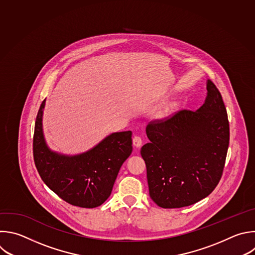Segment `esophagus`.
I'll use <instances>...</instances> for the list:
<instances>
[{
    "label": "esophagus",
    "mask_w": 255,
    "mask_h": 255,
    "mask_svg": "<svg viewBox=\"0 0 255 255\" xmlns=\"http://www.w3.org/2000/svg\"><path fill=\"white\" fill-rule=\"evenodd\" d=\"M142 139H141V137H139V136H135L134 138H133V145L135 146V147H137V148H139V147H141L142 146Z\"/></svg>",
    "instance_id": "obj_1"
}]
</instances>
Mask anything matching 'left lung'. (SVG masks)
<instances>
[{
    "instance_id": "left-lung-1",
    "label": "left lung",
    "mask_w": 255,
    "mask_h": 255,
    "mask_svg": "<svg viewBox=\"0 0 255 255\" xmlns=\"http://www.w3.org/2000/svg\"><path fill=\"white\" fill-rule=\"evenodd\" d=\"M207 96L197 110H180L150 122V142L141 148L151 199L162 208H181L207 197L223 172L229 122L222 97L207 80Z\"/></svg>"
}]
</instances>
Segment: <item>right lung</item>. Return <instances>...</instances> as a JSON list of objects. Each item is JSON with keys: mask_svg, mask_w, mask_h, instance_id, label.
Segmentation results:
<instances>
[{"mask_svg": "<svg viewBox=\"0 0 255 255\" xmlns=\"http://www.w3.org/2000/svg\"><path fill=\"white\" fill-rule=\"evenodd\" d=\"M46 99L37 114L33 154L44 183L64 201L74 206L94 208L112 192L124 161L132 153V132H116L91 150L68 156L52 151L46 144L42 118Z\"/></svg>", "mask_w": 255, "mask_h": 255, "instance_id": "1", "label": "right lung"}]
</instances>
